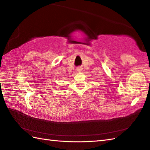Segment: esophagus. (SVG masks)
<instances>
[{"label": "esophagus", "instance_id": "obj_1", "mask_svg": "<svg viewBox=\"0 0 150 150\" xmlns=\"http://www.w3.org/2000/svg\"><path fill=\"white\" fill-rule=\"evenodd\" d=\"M82 68H81V67H77V71L78 72L82 71Z\"/></svg>", "mask_w": 150, "mask_h": 150}]
</instances>
